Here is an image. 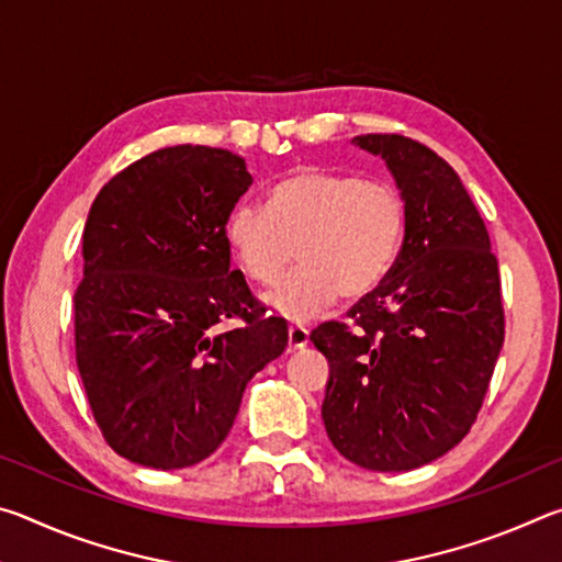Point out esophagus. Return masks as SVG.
Here are the masks:
<instances>
[{"mask_svg":"<svg viewBox=\"0 0 562 562\" xmlns=\"http://www.w3.org/2000/svg\"><path fill=\"white\" fill-rule=\"evenodd\" d=\"M307 341H310V329H304L302 325H292L288 329V347H290V351L307 347Z\"/></svg>","mask_w":562,"mask_h":562,"instance_id":"obj_1","label":"esophagus"}]
</instances>
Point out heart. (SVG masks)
Returning a JSON list of instances; mask_svg holds the SVG:
<instances>
[{
    "label": "heart",
    "mask_w": 562,
    "mask_h": 562,
    "mask_svg": "<svg viewBox=\"0 0 562 562\" xmlns=\"http://www.w3.org/2000/svg\"><path fill=\"white\" fill-rule=\"evenodd\" d=\"M408 207L389 180L327 168H300L274 183L268 207L237 205L225 240L247 280L278 282L294 260L302 268L268 294L280 317L304 322L335 304L372 294L402 255Z\"/></svg>",
    "instance_id": "obj_1"
}]
</instances>
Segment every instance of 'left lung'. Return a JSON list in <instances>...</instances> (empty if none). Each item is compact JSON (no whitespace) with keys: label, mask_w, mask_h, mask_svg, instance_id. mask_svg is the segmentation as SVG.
Here are the masks:
<instances>
[{"label":"left lung","mask_w":562,"mask_h":562,"mask_svg":"<svg viewBox=\"0 0 562 562\" xmlns=\"http://www.w3.org/2000/svg\"><path fill=\"white\" fill-rule=\"evenodd\" d=\"M408 207L402 255L379 288L310 339L329 361L322 422L369 471H412L471 431L506 319L498 260L461 178L418 140L367 133Z\"/></svg>","instance_id":"1"}]
</instances>
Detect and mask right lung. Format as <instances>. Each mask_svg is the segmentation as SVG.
<instances>
[{"mask_svg":"<svg viewBox=\"0 0 562 562\" xmlns=\"http://www.w3.org/2000/svg\"><path fill=\"white\" fill-rule=\"evenodd\" d=\"M252 186L223 148L170 146L123 168L83 225L74 294L76 367L113 451L173 471L233 429L250 379L288 347L231 268L225 223ZM227 318L243 326L221 333Z\"/></svg>","mask_w":562,"mask_h":562,"instance_id":"right-lung-1","label":"right lung"}]
</instances>
